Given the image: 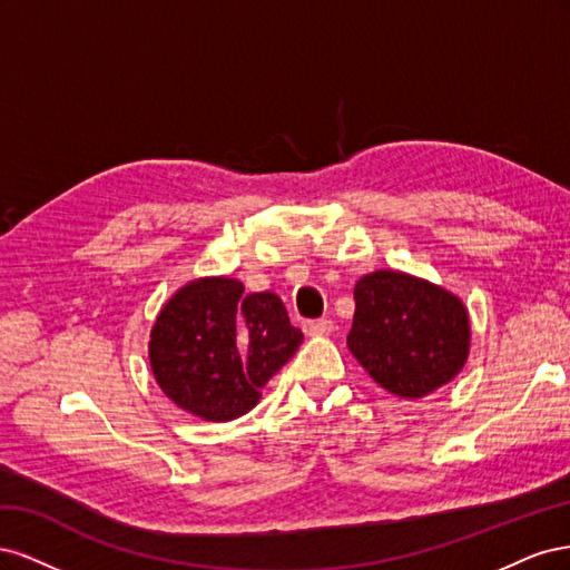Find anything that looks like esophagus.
I'll list each match as a JSON object with an SVG mask.
<instances>
[{
    "label": "esophagus",
    "instance_id": "1",
    "mask_svg": "<svg viewBox=\"0 0 570 570\" xmlns=\"http://www.w3.org/2000/svg\"><path fill=\"white\" fill-rule=\"evenodd\" d=\"M333 331H335V323L327 321V318L304 323V333L312 335V337H316V335H331Z\"/></svg>",
    "mask_w": 570,
    "mask_h": 570
}]
</instances>
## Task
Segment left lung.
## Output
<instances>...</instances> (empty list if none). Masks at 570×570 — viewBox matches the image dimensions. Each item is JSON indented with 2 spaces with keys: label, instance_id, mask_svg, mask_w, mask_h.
I'll list each match as a JSON object with an SVG mask.
<instances>
[{
  "label": "left lung",
  "instance_id": "1",
  "mask_svg": "<svg viewBox=\"0 0 570 570\" xmlns=\"http://www.w3.org/2000/svg\"><path fill=\"white\" fill-rule=\"evenodd\" d=\"M354 302L347 347L390 394L421 400L463 371L471 318L454 292L383 268L354 285Z\"/></svg>",
  "mask_w": 570,
  "mask_h": 570
}]
</instances>
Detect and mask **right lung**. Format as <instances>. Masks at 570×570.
Returning <instances> with one entry per match:
<instances>
[{
	"mask_svg": "<svg viewBox=\"0 0 570 570\" xmlns=\"http://www.w3.org/2000/svg\"><path fill=\"white\" fill-rule=\"evenodd\" d=\"M275 292L245 295L228 275L195 278L170 297L149 333L154 381L178 409L209 423L245 416L299 350Z\"/></svg>",
	"mask_w": 570,
	"mask_h": 570,
	"instance_id": "obj_1",
	"label": "right lung"
}]
</instances>
